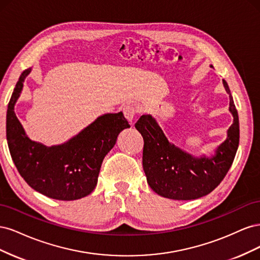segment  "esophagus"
I'll return each mask as SVG.
<instances>
[{
    "instance_id": "esophagus-1",
    "label": "esophagus",
    "mask_w": 260,
    "mask_h": 260,
    "mask_svg": "<svg viewBox=\"0 0 260 260\" xmlns=\"http://www.w3.org/2000/svg\"><path fill=\"white\" fill-rule=\"evenodd\" d=\"M122 112H123L125 119H127L129 122H132L133 119H135L136 114H137V109L133 105L128 104V105H124Z\"/></svg>"
}]
</instances>
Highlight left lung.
Returning a JSON list of instances; mask_svg holds the SVG:
<instances>
[{
    "label": "left lung",
    "instance_id": "obj_1",
    "mask_svg": "<svg viewBox=\"0 0 260 260\" xmlns=\"http://www.w3.org/2000/svg\"><path fill=\"white\" fill-rule=\"evenodd\" d=\"M222 82L230 98L233 123L214 156L193 157L171 144L151 115H142L135 124L144 140L143 169L155 193L178 201L200 199L214 191L229 171L238 151L240 127L230 89L225 80Z\"/></svg>",
    "mask_w": 260,
    "mask_h": 260
}]
</instances>
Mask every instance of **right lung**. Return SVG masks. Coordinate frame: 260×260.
I'll list each match as a JSON object with an SVG mask.
<instances>
[{
	"mask_svg": "<svg viewBox=\"0 0 260 260\" xmlns=\"http://www.w3.org/2000/svg\"><path fill=\"white\" fill-rule=\"evenodd\" d=\"M30 72L28 68L20 75L7 107L6 139L12 159L37 192L59 201L82 199L95 188L104 157L130 124L121 112L105 114L60 145L45 146L31 141L14 112Z\"/></svg>",
	"mask_w": 260,
	"mask_h": 260,
	"instance_id": "1",
	"label": "right lung"
}]
</instances>
